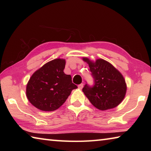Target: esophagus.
Here are the masks:
<instances>
[{
  "mask_svg": "<svg viewBox=\"0 0 151 151\" xmlns=\"http://www.w3.org/2000/svg\"><path fill=\"white\" fill-rule=\"evenodd\" d=\"M78 88L82 89V88H83V84L81 83V84H80V85H78Z\"/></svg>",
  "mask_w": 151,
  "mask_h": 151,
  "instance_id": "34e87169",
  "label": "esophagus"
}]
</instances>
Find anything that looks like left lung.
Returning <instances> with one entry per match:
<instances>
[{
    "instance_id": "1",
    "label": "left lung",
    "mask_w": 151,
    "mask_h": 151,
    "mask_svg": "<svg viewBox=\"0 0 151 151\" xmlns=\"http://www.w3.org/2000/svg\"><path fill=\"white\" fill-rule=\"evenodd\" d=\"M83 60L89 65L93 85L87 83L83 92L93 106L105 111L113 109L124 98L127 85L123 76L111 64L103 59L92 62L86 58Z\"/></svg>"
}]
</instances>
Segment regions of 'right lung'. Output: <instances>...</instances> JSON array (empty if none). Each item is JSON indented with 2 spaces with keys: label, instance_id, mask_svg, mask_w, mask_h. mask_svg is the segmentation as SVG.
Segmentation results:
<instances>
[{
  "label": "right lung",
  "instance_id": "1",
  "mask_svg": "<svg viewBox=\"0 0 151 151\" xmlns=\"http://www.w3.org/2000/svg\"><path fill=\"white\" fill-rule=\"evenodd\" d=\"M65 67V60L57 58L46 63L30 78L27 96L36 108L43 111H55L77 88L71 76L63 72Z\"/></svg>",
  "mask_w": 151,
  "mask_h": 151
}]
</instances>
